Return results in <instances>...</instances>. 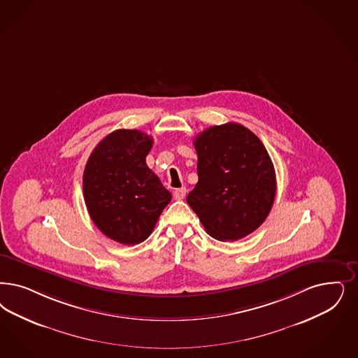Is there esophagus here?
I'll return each mask as SVG.
<instances>
[{"label":"esophagus","mask_w":358,"mask_h":358,"mask_svg":"<svg viewBox=\"0 0 358 358\" xmlns=\"http://www.w3.org/2000/svg\"><path fill=\"white\" fill-rule=\"evenodd\" d=\"M186 196V189L185 187H180V189H176L174 192H173V197L174 199H184Z\"/></svg>","instance_id":"esophagus-1"}]
</instances>
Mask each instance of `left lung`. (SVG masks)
<instances>
[{
  "instance_id": "1",
  "label": "left lung",
  "mask_w": 358,
  "mask_h": 358,
  "mask_svg": "<svg viewBox=\"0 0 358 358\" xmlns=\"http://www.w3.org/2000/svg\"><path fill=\"white\" fill-rule=\"evenodd\" d=\"M198 182L186 197L206 233L238 241L266 221L276 177L258 136L236 123L214 125L194 138Z\"/></svg>"
}]
</instances>
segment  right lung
<instances>
[{
  "label": "right lung",
  "instance_id": "right-lung-1",
  "mask_svg": "<svg viewBox=\"0 0 358 358\" xmlns=\"http://www.w3.org/2000/svg\"><path fill=\"white\" fill-rule=\"evenodd\" d=\"M153 140L137 129L106 136L87 161L83 194L99 230L122 245H137L152 234L172 194L145 162Z\"/></svg>",
  "mask_w": 358,
  "mask_h": 358
}]
</instances>
